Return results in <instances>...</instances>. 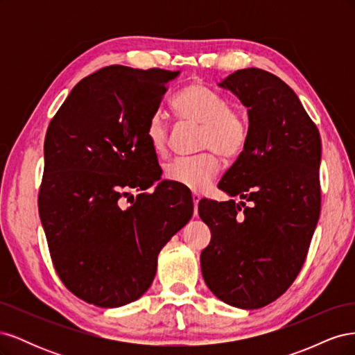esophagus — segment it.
<instances>
[{
  "label": "esophagus",
  "instance_id": "1",
  "mask_svg": "<svg viewBox=\"0 0 355 355\" xmlns=\"http://www.w3.org/2000/svg\"><path fill=\"white\" fill-rule=\"evenodd\" d=\"M200 200H201L200 194H197V192H192V201H194V213L196 214H197V207H198Z\"/></svg>",
  "mask_w": 355,
  "mask_h": 355
}]
</instances>
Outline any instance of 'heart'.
<instances>
[{
    "label": "heart",
    "instance_id": "b5f03b06",
    "mask_svg": "<svg viewBox=\"0 0 355 355\" xmlns=\"http://www.w3.org/2000/svg\"><path fill=\"white\" fill-rule=\"evenodd\" d=\"M173 110L182 121L201 125L200 149H211L194 158H179L166 167V179L191 191L210 185L220 170L216 152L227 159L239 158L249 142V123L244 114L230 105L223 94L200 83L189 84L173 99ZM146 139L157 155L168 149V125L161 112H154L146 124Z\"/></svg>",
    "mask_w": 355,
    "mask_h": 355
}]
</instances>
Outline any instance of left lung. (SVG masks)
<instances>
[{
    "label": "left lung",
    "instance_id": "obj_1",
    "mask_svg": "<svg viewBox=\"0 0 355 355\" xmlns=\"http://www.w3.org/2000/svg\"><path fill=\"white\" fill-rule=\"evenodd\" d=\"M219 85L247 108L250 135L218 185L241 201L198 202L211 231L201 272L225 304L257 309L292 286L306 259L321 207V141L296 93L274 73L240 69Z\"/></svg>",
    "mask_w": 355,
    "mask_h": 355
}]
</instances>
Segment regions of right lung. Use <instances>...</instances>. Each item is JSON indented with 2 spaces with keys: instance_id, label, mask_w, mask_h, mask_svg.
Listing matches in <instances>:
<instances>
[{
  "instance_id": "add662e5",
  "label": "right lung",
  "mask_w": 355,
  "mask_h": 355,
  "mask_svg": "<svg viewBox=\"0 0 355 355\" xmlns=\"http://www.w3.org/2000/svg\"><path fill=\"white\" fill-rule=\"evenodd\" d=\"M178 75L102 68L75 85L49 124L40 219L59 278L87 304L116 308L141 297L159 250L194 211L189 192L171 182L146 192L163 173L146 124ZM133 189L143 191L136 200Z\"/></svg>"
}]
</instances>
